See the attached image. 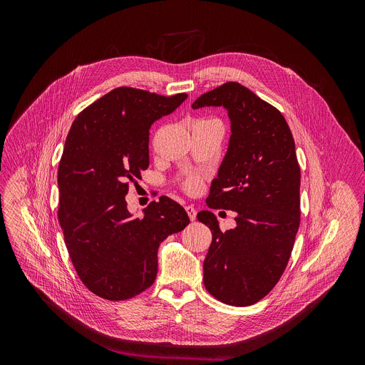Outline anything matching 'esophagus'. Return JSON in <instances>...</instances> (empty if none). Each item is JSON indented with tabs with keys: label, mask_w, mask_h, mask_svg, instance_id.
I'll return each instance as SVG.
<instances>
[{
	"label": "esophagus",
	"mask_w": 365,
	"mask_h": 365,
	"mask_svg": "<svg viewBox=\"0 0 365 365\" xmlns=\"http://www.w3.org/2000/svg\"><path fill=\"white\" fill-rule=\"evenodd\" d=\"M185 210H186V212H187L190 221H195V220H196V210H195V207H193V206H186Z\"/></svg>",
	"instance_id": "34e87169"
}]
</instances>
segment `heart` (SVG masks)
Masks as SVG:
<instances>
[{
	"label": "heart",
	"mask_w": 365,
	"mask_h": 365,
	"mask_svg": "<svg viewBox=\"0 0 365 365\" xmlns=\"http://www.w3.org/2000/svg\"><path fill=\"white\" fill-rule=\"evenodd\" d=\"M203 187V179L197 175H192L182 182V189L189 195H196Z\"/></svg>",
	"instance_id": "obj_1"
}]
</instances>
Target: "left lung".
I'll return each instance as SVG.
<instances>
[{"label":"left lung","instance_id":"left-lung-1","mask_svg":"<svg viewBox=\"0 0 365 365\" xmlns=\"http://www.w3.org/2000/svg\"><path fill=\"white\" fill-rule=\"evenodd\" d=\"M225 107L231 138L206 205L237 212V227L221 231L200 211L212 242L203 262L206 290L231 306L267 296L286 270L300 224V168L283 114L238 82L200 95L193 108Z\"/></svg>","mask_w":365,"mask_h":365}]
</instances>
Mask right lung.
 Wrapping results in <instances>:
<instances>
[{
	"mask_svg": "<svg viewBox=\"0 0 365 365\" xmlns=\"http://www.w3.org/2000/svg\"><path fill=\"white\" fill-rule=\"evenodd\" d=\"M187 95L163 96L120 86L75 118L58 172V218L72 264L82 283L107 300H127L158 276L162 241L189 224L183 207L168 196L133 218L125 195L148 168L154 121L172 114Z\"/></svg>",
	"mask_w": 365,
	"mask_h": 365,
	"instance_id": "add662e5",
	"label": "right lung"
}]
</instances>
